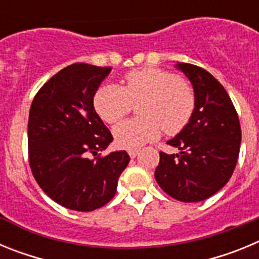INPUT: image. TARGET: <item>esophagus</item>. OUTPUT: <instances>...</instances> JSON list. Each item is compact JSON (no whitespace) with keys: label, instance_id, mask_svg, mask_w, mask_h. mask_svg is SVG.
Listing matches in <instances>:
<instances>
[{"label":"esophagus","instance_id":"1","mask_svg":"<svg viewBox=\"0 0 259 259\" xmlns=\"http://www.w3.org/2000/svg\"><path fill=\"white\" fill-rule=\"evenodd\" d=\"M128 154H130V157H131V158H135L137 154H139V150H137V149H130V150H128Z\"/></svg>","mask_w":259,"mask_h":259}]
</instances>
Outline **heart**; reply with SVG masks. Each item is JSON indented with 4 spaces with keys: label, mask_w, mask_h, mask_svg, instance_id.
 I'll list each match as a JSON object with an SVG mask.
<instances>
[{
    "label": "heart",
    "mask_w": 259,
    "mask_h": 259,
    "mask_svg": "<svg viewBox=\"0 0 259 259\" xmlns=\"http://www.w3.org/2000/svg\"><path fill=\"white\" fill-rule=\"evenodd\" d=\"M140 120H124L114 127V139L120 148L137 149L157 140L161 130L168 135L180 132L188 124L196 106L191 87L172 72L155 67L134 70L125 76V87L105 84L98 89L93 105L104 122H119L141 102Z\"/></svg>",
    "instance_id": "1"
}]
</instances>
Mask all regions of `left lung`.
Instances as JSON below:
<instances>
[{
  "label": "left lung",
  "instance_id": "1",
  "mask_svg": "<svg viewBox=\"0 0 259 259\" xmlns=\"http://www.w3.org/2000/svg\"><path fill=\"white\" fill-rule=\"evenodd\" d=\"M175 67L191 81L196 106L188 124L167 141L179 153H159L154 178L175 200L200 202L230 180L239 158L241 128L230 96L210 72L189 63Z\"/></svg>",
  "mask_w": 259,
  "mask_h": 259
}]
</instances>
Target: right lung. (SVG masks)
I'll list each match as a JSON object with an SVG mask.
<instances>
[{
    "label": "right lung",
    "mask_w": 259,
    "mask_h": 259,
    "mask_svg": "<svg viewBox=\"0 0 259 259\" xmlns=\"http://www.w3.org/2000/svg\"><path fill=\"white\" fill-rule=\"evenodd\" d=\"M110 71L87 63L68 66L41 87L29 110L32 174L53 201L76 211L106 205L130 162L125 150L89 158L113 141L93 106V97Z\"/></svg>",
    "instance_id": "obj_1"
}]
</instances>
